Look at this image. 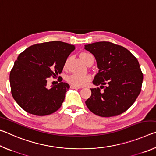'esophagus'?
I'll return each mask as SVG.
<instances>
[{
    "mask_svg": "<svg viewBox=\"0 0 156 156\" xmlns=\"http://www.w3.org/2000/svg\"><path fill=\"white\" fill-rule=\"evenodd\" d=\"M70 87H71V89H80V87H76V86H74V85H71Z\"/></svg>",
    "mask_w": 156,
    "mask_h": 156,
    "instance_id": "1",
    "label": "esophagus"
}]
</instances>
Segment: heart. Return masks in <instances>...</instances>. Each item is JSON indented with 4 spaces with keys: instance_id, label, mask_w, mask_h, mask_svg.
Here are the masks:
<instances>
[{
    "instance_id": "1",
    "label": "heart",
    "mask_w": 156,
    "mask_h": 156,
    "mask_svg": "<svg viewBox=\"0 0 156 156\" xmlns=\"http://www.w3.org/2000/svg\"><path fill=\"white\" fill-rule=\"evenodd\" d=\"M80 57L82 60L84 62H87V60L90 57H93L91 54L89 53H82L80 54ZM68 62V60H66L65 63V67H67ZM67 80L69 84L72 85H74L76 87H82L85 85V84L89 83L91 80V76L87 74H79V73H72L69 75L67 78Z\"/></svg>"
}]
</instances>
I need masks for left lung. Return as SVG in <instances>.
<instances>
[{
  "label": "left lung",
  "instance_id": "left-lung-1",
  "mask_svg": "<svg viewBox=\"0 0 156 156\" xmlns=\"http://www.w3.org/2000/svg\"><path fill=\"white\" fill-rule=\"evenodd\" d=\"M84 49L96 58L98 72L85 101L92 113L101 117H112L126 112L141 91L143 73L136 58L125 47L102 41L85 44ZM106 84L105 88L104 85Z\"/></svg>",
  "mask_w": 156,
  "mask_h": 156
}]
</instances>
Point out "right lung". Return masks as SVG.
<instances>
[{
    "mask_svg": "<svg viewBox=\"0 0 156 156\" xmlns=\"http://www.w3.org/2000/svg\"><path fill=\"white\" fill-rule=\"evenodd\" d=\"M75 46L61 41L36 44L20 53L10 72L12 96L25 112L36 115L51 114L61 107L67 83L47 87V78L62 72Z\"/></svg>",
    "mask_w": 156,
    "mask_h": 156,
    "instance_id": "1",
    "label": "right lung"
}]
</instances>
